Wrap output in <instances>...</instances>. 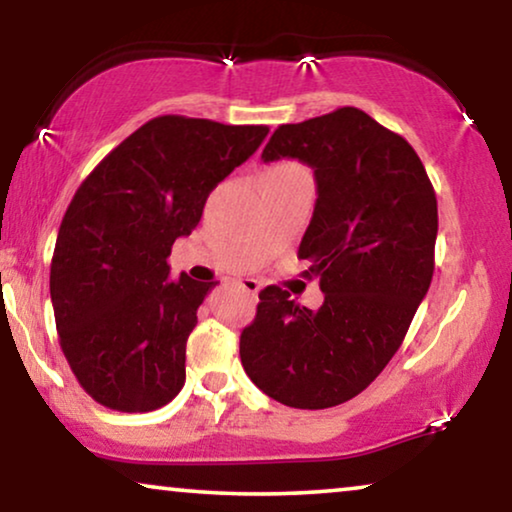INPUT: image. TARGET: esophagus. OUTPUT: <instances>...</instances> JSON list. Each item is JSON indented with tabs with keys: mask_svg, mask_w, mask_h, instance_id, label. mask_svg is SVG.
<instances>
[{
	"mask_svg": "<svg viewBox=\"0 0 512 512\" xmlns=\"http://www.w3.org/2000/svg\"><path fill=\"white\" fill-rule=\"evenodd\" d=\"M240 286L251 296H258V291H261V284L256 282V279H240Z\"/></svg>",
	"mask_w": 512,
	"mask_h": 512,
	"instance_id": "34e87169",
	"label": "esophagus"
}]
</instances>
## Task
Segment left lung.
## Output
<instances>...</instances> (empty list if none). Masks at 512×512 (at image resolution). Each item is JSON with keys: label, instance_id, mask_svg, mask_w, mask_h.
Wrapping results in <instances>:
<instances>
[{"label": "left lung", "instance_id": "1", "mask_svg": "<svg viewBox=\"0 0 512 512\" xmlns=\"http://www.w3.org/2000/svg\"><path fill=\"white\" fill-rule=\"evenodd\" d=\"M261 158L314 170L298 258L312 263L305 275L319 277L324 305L307 310L279 286L263 289L240 335L242 366L289 408H333L382 373L429 291L436 193L415 149L354 107L279 125Z\"/></svg>", "mask_w": 512, "mask_h": 512}]
</instances>
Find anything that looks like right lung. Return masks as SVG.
<instances>
[{
	"mask_svg": "<svg viewBox=\"0 0 512 512\" xmlns=\"http://www.w3.org/2000/svg\"><path fill=\"white\" fill-rule=\"evenodd\" d=\"M265 125L158 116L123 139L74 193L51 263L60 347L86 394L118 412L163 408L186 382V340L216 284L170 277L172 244Z\"/></svg>",
	"mask_w": 512,
	"mask_h": 512,
	"instance_id": "right-lung-1",
	"label": "right lung"
}]
</instances>
